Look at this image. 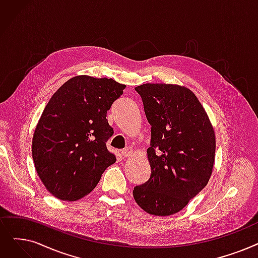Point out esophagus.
Segmentation results:
<instances>
[{"label":"esophagus","instance_id":"obj_1","mask_svg":"<svg viewBox=\"0 0 258 258\" xmlns=\"http://www.w3.org/2000/svg\"><path fill=\"white\" fill-rule=\"evenodd\" d=\"M132 153H133V150L131 148H125L121 151V155L123 157H128L132 155Z\"/></svg>","mask_w":258,"mask_h":258}]
</instances>
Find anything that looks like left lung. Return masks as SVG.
I'll return each mask as SVG.
<instances>
[{
  "mask_svg": "<svg viewBox=\"0 0 258 258\" xmlns=\"http://www.w3.org/2000/svg\"><path fill=\"white\" fill-rule=\"evenodd\" d=\"M151 124V177L134 187L138 206L169 216L182 210L209 182L215 134L205 108L188 88L162 83L135 87Z\"/></svg>",
  "mask_w": 258,
  "mask_h": 258,
  "instance_id": "left-lung-1",
  "label": "left lung"
}]
</instances>
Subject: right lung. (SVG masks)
Listing matches in <instances>:
<instances>
[{"label": "right lung", "instance_id": "add662e5", "mask_svg": "<svg viewBox=\"0 0 258 258\" xmlns=\"http://www.w3.org/2000/svg\"><path fill=\"white\" fill-rule=\"evenodd\" d=\"M125 88L107 78L77 76L50 98L32 138V158L48 192L61 200L91 193L116 162L106 148L114 130L106 113Z\"/></svg>", "mask_w": 258, "mask_h": 258}]
</instances>
